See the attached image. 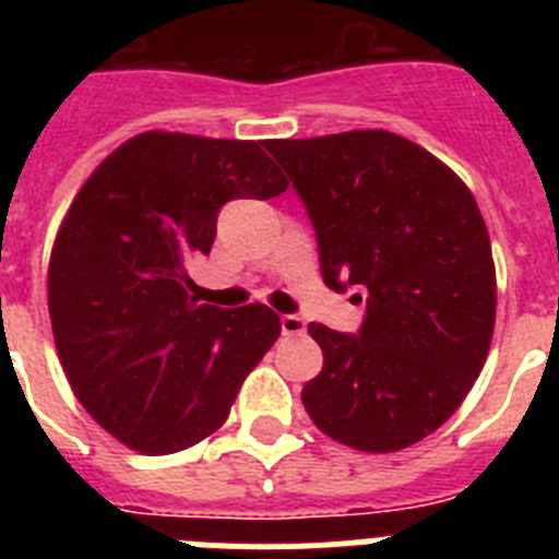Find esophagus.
I'll list each match as a JSON object with an SVG mask.
<instances>
[{"label":"esophagus","mask_w":559,"mask_h":559,"mask_svg":"<svg viewBox=\"0 0 559 559\" xmlns=\"http://www.w3.org/2000/svg\"><path fill=\"white\" fill-rule=\"evenodd\" d=\"M280 328H283V335H302L305 333V319H302V316L285 313L283 319H280Z\"/></svg>","instance_id":"obj_1"}]
</instances>
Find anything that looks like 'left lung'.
<instances>
[{
  "label": "left lung",
  "instance_id": "obj_1",
  "mask_svg": "<svg viewBox=\"0 0 559 559\" xmlns=\"http://www.w3.org/2000/svg\"><path fill=\"white\" fill-rule=\"evenodd\" d=\"M265 147L308 210L324 285L367 294L358 333L308 328L324 367L305 383V408L355 451L414 445L462 406L490 349L496 265L476 199L389 131Z\"/></svg>",
  "mask_w": 559,
  "mask_h": 559
}]
</instances>
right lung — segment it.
<instances>
[{"mask_svg":"<svg viewBox=\"0 0 559 559\" xmlns=\"http://www.w3.org/2000/svg\"><path fill=\"white\" fill-rule=\"evenodd\" d=\"M263 147L140 133L63 218L47 276L58 358L83 408L133 451L165 456L218 431L280 335L271 308L199 305L187 276L192 257L210 254L226 201L288 190Z\"/></svg>","mask_w":559,"mask_h":559,"instance_id":"1","label":"right lung"}]
</instances>
